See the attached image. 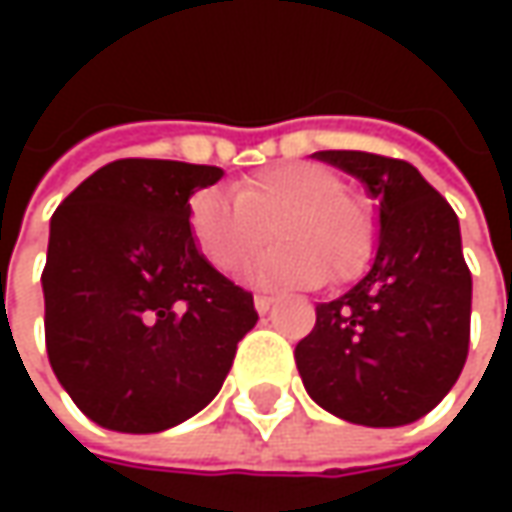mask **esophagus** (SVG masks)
<instances>
[{
  "mask_svg": "<svg viewBox=\"0 0 512 512\" xmlns=\"http://www.w3.org/2000/svg\"><path fill=\"white\" fill-rule=\"evenodd\" d=\"M253 307L265 316L267 310L273 307V296H262V293H259V296H253Z\"/></svg>",
  "mask_w": 512,
  "mask_h": 512,
  "instance_id": "34e87169",
  "label": "esophagus"
}]
</instances>
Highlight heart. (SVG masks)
<instances>
[{
  "label": "heart",
  "mask_w": 512,
  "mask_h": 512,
  "mask_svg": "<svg viewBox=\"0 0 512 512\" xmlns=\"http://www.w3.org/2000/svg\"><path fill=\"white\" fill-rule=\"evenodd\" d=\"M190 233L199 253L222 273H233L267 239L279 245L247 265L253 285H319L359 273L376 245L367 207L344 193L333 170L285 162L233 187L199 190L190 199Z\"/></svg>",
  "instance_id": "1"
}]
</instances>
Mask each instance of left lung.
<instances>
[{
	"instance_id": "obj_1",
	"label": "left lung",
	"mask_w": 512,
	"mask_h": 512,
	"mask_svg": "<svg viewBox=\"0 0 512 512\" xmlns=\"http://www.w3.org/2000/svg\"><path fill=\"white\" fill-rule=\"evenodd\" d=\"M379 202V247L362 282L316 307L296 344L305 390L327 413L364 427L422 419L467 362L473 279L453 207L404 159L319 150Z\"/></svg>"
}]
</instances>
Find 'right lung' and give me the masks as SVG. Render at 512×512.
<instances>
[{
    "instance_id": "obj_1",
    "label": "right lung",
    "mask_w": 512,
    "mask_h": 512,
    "mask_svg": "<svg viewBox=\"0 0 512 512\" xmlns=\"http://www.w3.org/2000/svg\"><path fill=\"white\" fill-rule=\"evenodd\" d=\"M222 170L116 159L50 219L45 344L59 384L96 424L159 433L199 413L259 313L199 253L190 196Z\"/></svg>"
}]
</instances>
